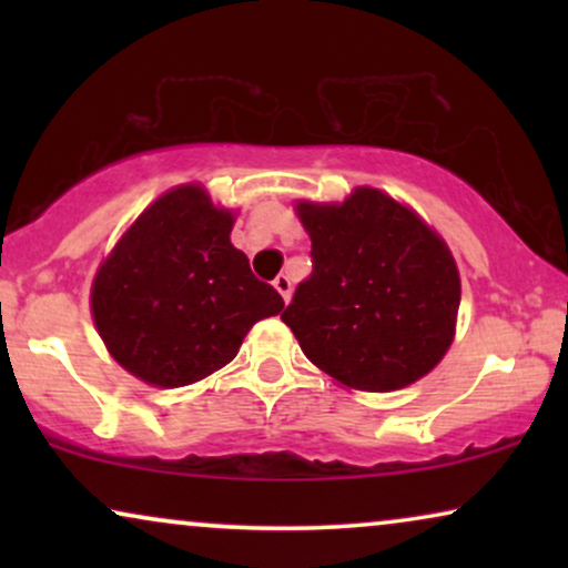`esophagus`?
I'll return each instance as SVG.
<instances>
[{
	"mask_svg": "<svg viewBox=\"0 0 568 568\" xmlns=\"http://www.w3.org/2000/svg\"><path fill=\"white\" fill-rule=\"evenodd\" d=\"M274 286H276V292L282 294V297H284V302H290V294H292V278L286 276V274H278V276L274 278Z\"/></svg>",
	"mask_w": 568,
	"mask_h": 568,
	"instance_id": "1",
	"label": "esophagus"
}]
</instances>
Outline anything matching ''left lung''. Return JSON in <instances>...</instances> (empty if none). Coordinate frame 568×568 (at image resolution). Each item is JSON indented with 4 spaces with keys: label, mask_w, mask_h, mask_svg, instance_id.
Here are the masks:
<instances>
[{
    "label": "left lung",
    "mask_w": 568,
    "mask_h": 568,
    "mask_svg": "<svg viewBox=\"0 0 568 568\" xmlns=\"http://www.w3.org/2000/svg\"><path fill=\"white\" fill-rule=\"evenodd\" d=\"M313 274L282 321L315 367L356 390L416 383L453 344L460 276L437 232L377 189L341 206L302 201Z\"/></svg>",
    "instance_id": "obj_1"
}]
</instances>
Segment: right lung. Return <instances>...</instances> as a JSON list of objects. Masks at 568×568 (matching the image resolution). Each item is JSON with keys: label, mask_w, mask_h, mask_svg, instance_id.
Returning <instances> with one entry per match:
<instances>
[{"label": "right lung", "mask_w": 568, "mask_h": 568, "mask_svg": "<svg viewBox=\"0 0 568 568\" xmlns=\"http://www.w3.org/2000/svg\"><path fill=\"white\" fill-rule=\"evenodd\" d=\"M230 232V212L181 185L119 240L92 284V315L123 369L158 387L199 383L235 359L253 323L282 313Z\"/></svg>", "instance_id": "add662e5"}]
</instances>
